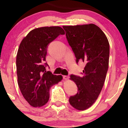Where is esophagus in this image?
Returning a JSON list of instances; mask_svg holds the SVG:
<instances>
[{"instance_id":"obj_1","label":"esophagus","mask_w":128,"mask_h":128,"mask_svg":"<svg viewBox=\"0 0 128 128\" xmlns=\"http://www.w3.org/2000/svg\"><path fill=\"white\" fill-rule=\"evenodd\" d=\"M68 76H66V75H64V76H63V78H64V79H65V80H67V79H68Z\"/></svg>"}]
</instances>
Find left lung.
Returning <instances> with one entry per match:
<instances>
[{"label":"left lung","instance_id":"8db88e82","mask_svg":"<svg viewBox=\"0 0 128 128\" xmlns=\"http://www.w3.org/2000/svg\"><path fill=\"white\" fill-rule=\"evenodd\" d=\"M66 38L76 58L86 63L84 76H70L78 88L69 102L75 109L83 111L92 106L102 90L108 66L110 44L106 36L96 24L63 26Z\"/></svg>","mask_w":128,"mask_h":128}]
</instances>
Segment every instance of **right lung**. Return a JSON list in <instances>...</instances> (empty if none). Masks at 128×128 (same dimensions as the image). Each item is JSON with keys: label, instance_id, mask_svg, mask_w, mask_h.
I'll list each match as a JSON object with an SVG mask.
<instances>
[{"label": "right lung", "instance_id": "add662e5", "mask_svg": "<svg viewBox=\"0 0 128 128\" xmlns=\"http://www.w3.org/2000/svg\"><path fill=\"white\" fill-rule=\"evenodd\" d=\"M65 34L60 26H45L32 30L20 42L16 58L18 84L26 100L33 107L46 105L49 90L62 79L46 71L47 48L59 35Z\"/></svg>", "mask_w": 128, "mask_h": 128}]
</instances>
